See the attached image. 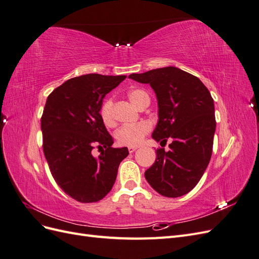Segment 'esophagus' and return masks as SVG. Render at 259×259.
Listing matches in <instances>:
<instances>
[{
  "label": "esophagus",
  "mask_w": 259,
  "mask_h": 259,
  "mask_svg": "<svg viewBox=\"0 0 259 259\" xmlns=\"http://www.w3.org/2000/svg\"><path fill=\"white\" fill-rule=\"evenodd\" d=\"M137 150V147H135V146H130L128 147V151L131 152V153H133L134 151H136Z\"/></svg>",
  "instance_id": "1"
}]
</instances>
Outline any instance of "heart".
<instances>
[{
	"instance_id": "1",
	"label": "heart",
	"mask_w": 259,
	"mask_h": 259,
	"mask_svg": "<svg viewBox=\"0 0 259 259\" xmlns=\"http://www.w3.org/2000/svg\"><path fill=\"white\" fill-rule=\"evenodd\" d=\"M128 98L138 109L142 107L146 101L149 100L148 94L140 89H134L128 92ZM100 116L107 126H113L115 124L114 116V105L112 99H107L101 106ZM150 124L146 121L138 122L135 124H127L120 127L115 133V138L117 143L124 146H137L143 142L144 137L150 131Z\"/></svg>"
}]
</instances>
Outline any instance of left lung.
Instances as JSON below:
<instances>
[{
    "instance_id": "1",
    "label": "left lung",
    "mask_w": 259,
    "mask_h": 259,
    "mask_svg": "<svg viewBox=\"0 0 259 259\" xmlns=\"http://www.w3.org/2000/svg\"><path fill=\"white\" fill-rule=\"evenodd\" d=\"M130 79L150 84L159 108V120L152 133L168 151L156 150V159L145 171L153 189L167 198H177L197 186L208 165L216 130L214 100L199 77L176 67H164Z\"/></svg>"
}]
</instances>
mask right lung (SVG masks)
<instances>
[{"instance_id":"add662e5","label":"right lung","mask_w":259,"mask_h":259,"mask_svg":"<svg viewBox=\"0 0 259 259\" xmlns=\"http://www.w3.org/2000/svg\"><path fill=\"white\" fill-rule=\"evenodd\" d=\"M125 75L97 73L72 77L46 99L41 130L43 151L55 182L69 197L82 203L97 202L112 189L126 147L112 148L100 109L109 92ZM95 145L105 150L91 154Z\"/></svg>"}]
</instances>
